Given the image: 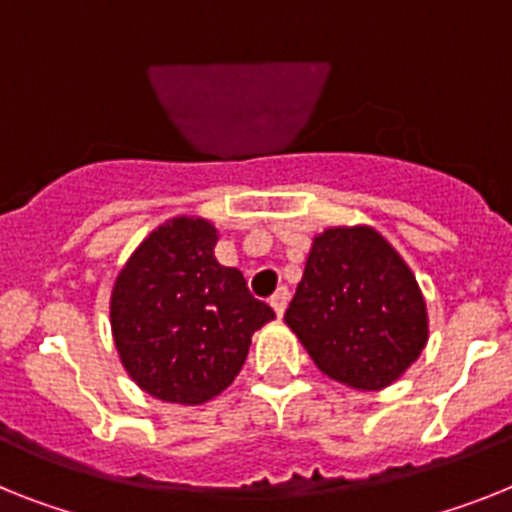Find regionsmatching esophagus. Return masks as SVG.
I'll return each instance as SVG.
<instances>
[{"label": "esophagus", "instance_id": "esophagus-1", "mask_svg": "<svg viewBox=\"0 0 512 512\" xmlns=\"http://www.w3.org/2000/svg\"><path fill=\"white\" fill-rule=\"evenodd\" d=\"M286 302H289V289H286V286H281V289H278L276 294L270 296V307L276 309L278 317L283 315V309H286Z\"/></svg>", "mask_w": 512, "mask_h": 512}]
</instances>
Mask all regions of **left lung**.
Here are the masks:
<instances>
[{"label": "left lung", "mask_w": 512, "mask_h": 512, "mask_svg": "<svg viewBox=\"0 0 512 512\" xmlns=\"http://www.w3.org/2000/svg\"><path fill=\"white\" fill-rule=\"evenodd\" d=\"M283 320L325 375L356 390L398 380L427 343L414 273L367 226L317 236Z\"/></svg>", "instance_id": "left-lung-1"}]
</instances>
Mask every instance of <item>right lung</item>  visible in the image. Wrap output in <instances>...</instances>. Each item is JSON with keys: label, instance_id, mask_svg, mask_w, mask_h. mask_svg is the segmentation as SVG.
<instances>
[{"label": "right lung", "instance_id": "obj_1", "mask_svg": "<svg viewBox=\"0 0 512 512\" xmlns=\"http://www.w3.org/2000/svg\"><path fill=\"white\" fill-rule=\"evenodd\" d=\"M203 218H174L137 247L111 294V330L132 380L158 401H210L247 359L252 333L276 312L213 255Z\"/></svg>", "mask_w": 512, "mask_h": 512}]
</instances>
